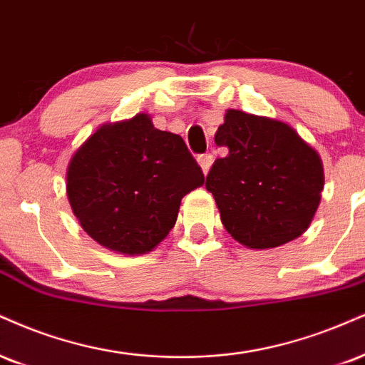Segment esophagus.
Returning a JSON list of instances; mask_svg holds the SVG:
<instances>
[{"label": "esophagus", "mask_w": 365, "mask_h": 365, "mask_svg": "<svg viewBox=\"0 0 365 365\" xmlns=\"http://www.w3.org/2000/svg\"><path fill=\"white\" fill-rule=\"evenodd\" d=\"M197 161H199V165H200L202 171H204V175H207L210 166H212V163H214V156L210 155V153H209V155H200L199 158H197Z\"/></svg>", "instance_id": "obj_1"}]
</instances>
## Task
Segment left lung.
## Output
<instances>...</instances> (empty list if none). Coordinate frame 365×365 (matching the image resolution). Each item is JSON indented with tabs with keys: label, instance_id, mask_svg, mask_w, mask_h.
I'll list each match as a JSON object with an SVG mask.
<instances>
[{
	"label": "left lung",
	"instance_id": "obj_1",
	"mask_svg": "<svg viewBox=\"0 0 365 365\" xmlns=\"http://www.w3.org/2000/svg\"><path fill=\"white\" fill-rule=\"evenodd\" d=\"M214 140L230 153L214 161L205 188L232 238L270 250L306 232L324 187L318 151L285 122L235 108Z\"/></svg>",
	"mask_w": 365,
	"mask_h": 365
}]
</instances>
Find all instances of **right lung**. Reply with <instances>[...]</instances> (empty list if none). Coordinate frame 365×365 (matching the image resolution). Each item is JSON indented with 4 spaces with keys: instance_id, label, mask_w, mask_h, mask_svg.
<instances>
[{
    "instance_id": "obj_1",
    "label": "right lung",
    "mask_w": 365,
    "mask_h": 365,
    "mask_svg": "<svg viewBox=\"0 0 365 365\" xmlns=\"http://www.w3.org/2000/svg\"><path fill=\"white\" fill-rule=\"evenodd\" d=\"M204 173L178 134L148 113L103 124L74 151L66 194L80 226L103 248L144 255L163 241Z\"/></svg>"
}]
</instances>
